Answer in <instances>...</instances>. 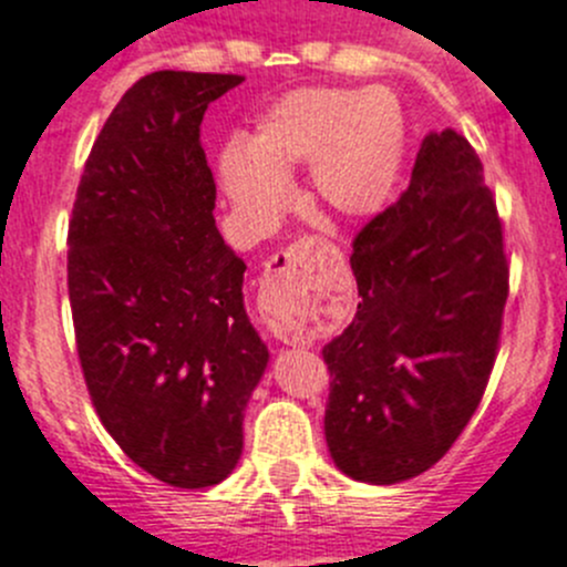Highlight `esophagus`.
Here are the masks:
<instances>
[{
	"mask_svg": "<svg viewBox=\"0 0 567 567\" xmlns=\"http://www.w3.org/2000/svg\"><path fill=\"white\" fill-rule=\"evenodd\" d=\"M319 245H322V239L306 237V239H300V243L289 245V248L278 250V254L265 265V276L267 278L300 276V272L308 270V261H311V256L317 254ZM272 333H276L281 341H286V344H289V341H295V328L286 322H272Z\"/></svg>",
	"mask_w": 567,
	"mask_h": 567,
	"instance_id": "esophagus-1",
	"label": "esophagus"
}]
</instances>
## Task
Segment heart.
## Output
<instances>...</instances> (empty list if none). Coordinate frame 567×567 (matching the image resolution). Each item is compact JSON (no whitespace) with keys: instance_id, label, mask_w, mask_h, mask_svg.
Here are the masks:
<instances>
[{"instance_id":"obj_1","label":"heart","mask_w":567,"mask_h":567,"mask_svg":"<svg viewBox=\"0 0 567 567\" xmlns=\"http://www.w3.org/2000/svg\"><path fill=\"white\" fill-rule=\"evenodd\" d=\"M405 151V115L389 91L297 87L220 159L223 187L250 223L281 215L289 176L308 165V198L330 220H355L389 200Z\"/></svg>"}]
</instances>
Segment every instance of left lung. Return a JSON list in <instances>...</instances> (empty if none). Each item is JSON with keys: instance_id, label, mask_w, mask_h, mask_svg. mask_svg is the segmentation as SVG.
<instances>
[{"instance_id": "obj_1", "label": "left lung", "mask_w": 567, "mask_h": 567, "mask_svg": "<svg viewBox=\"0 0 567 567\" xmlns=\"http://www.w3.org/2000/svg\"><path fill=\"white\" fill-rule=\"evenodd\" d=\"M350 265L361 302L322 350L324 439L347 476L394 485L452 450L502 339V217L466 137L422 140L411 184L358 231Z\"/></svg>"}]
</instances>
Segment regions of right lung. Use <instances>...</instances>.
<instances>
[{"instance_id": "1", "label": "right lung", "mask_w": 567, "mask_h": 567, "mask_svg": "<svg viewBox=\"0 0 567 567\" xmlns=\"http://www.w3.org/2000/svg\"><path fill=\"white\" fill-rule=\"evenodd\" d=\"M245 76L154 71L95 137L69 223V297L95 413L123 455L173 487H209L243 455L267 367L245 261L215 226L206 106Z\"/></svg>"}]
</instances>
